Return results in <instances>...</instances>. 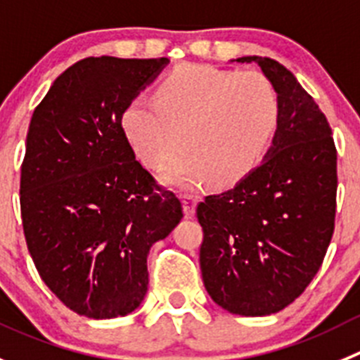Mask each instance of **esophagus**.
<instances>
[{"label": "esophagus", "mask_w": 360, "mask_h": 360, "mask_svg": "<svg viewBox=\"0 0 360 360\" xmlns=\"http://www.w3.org/2000/svg\"><path fill=\"white\" fill-rule=\"evenodd\" d=\"M181 202H183V211L184 217L191 218L195 214V207H197V199L191 195H183L181 197Z\"/></svg>", "instance_id": "1"}]
</instances>
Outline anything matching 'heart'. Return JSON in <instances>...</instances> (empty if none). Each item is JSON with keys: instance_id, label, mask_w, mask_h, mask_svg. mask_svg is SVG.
<instances>
[{"instance_id": "b5f03b06", "label": "heart", "mask_w": 360, "mask_h": 360, "mask_svg": "<svg viewBox=\"0 0 360 360\" xmlns=\"http://www.w3.org/2000/svg\"><path fill=\"white\" fill-rule=\"evenodd\" d=\"M278 126L281 99L264 74L199 63L176 67L156 101L134 97L120 115L124 139L147 169H163L181 140L165 179L183 188L240 183L264 160Z\"/></svg>"}]
</instances>
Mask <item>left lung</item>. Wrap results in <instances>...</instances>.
Segmentation results:
<instances>
[{"label": "left lung", "instance_id": "1", "mask_svg": "<svg viewBox=\"0 0 360 360\" xmlns=\"http://www.w3.org/2000/svg\"><path fill=\"white\" fill-rule=\"evenodd\" d=\"M257 63L281 99V126L263 163L233 190L197 206L207 293L241 316H268L297 300L320 270L334 234L338 150L327 117L293 74Z\"/></svg>", "mask_w": 360, "mask_h": 360}]
</instances>
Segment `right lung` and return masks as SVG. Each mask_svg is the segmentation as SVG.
Segmentation results:
<instances>
[{
  "label": "right lung",
  "mask_w": 360,
  "mask_h": 360,
  "mask_svg": "<svg viewBox=\"0 0 360 360\" xmlns=\"http://www.w3.org/2000/svg\"><path fill=\"white\" fill-rule=\"evenodd\" d=\"M169 58H83L35 108L21 165L26 245L46 286L94 320L126 316L149 284L147 254L183 218L172 191L134 160L126 104Z\"/></svg>",
  "instance_id": "right-lung-1"
}]
</instances>
